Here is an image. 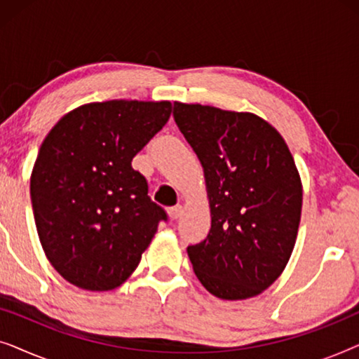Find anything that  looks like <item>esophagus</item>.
<instances>
[{
    "label": "esophagus",
    "instance_id": "esophagus-1",
    "mask_svg": "<svg viewBox=\"0 0 359 359\" xmlns=\"http://www.w3.org/2000/svg\"><path fill=\"white\" fill-rule=\"evenodd\" d=\"M181 214H183V208H181V205H175V208H170L168 209V215L173 220L181 217Z\"/></svg>",
    "mask_w": 359,
    "mask_h": 359
}]
</instances>
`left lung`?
<instances>
[{
    "mask_svg": "<svg viewBox=\"0 0 359 359\" xmlns=\"http://www.w3.org/2000/svg\"><path fill=\"white\" fill-rule=\"evenodd\" d=\"M173 117L203 165L210 208L208 238L188 247L196 276L225 301L258 296L286 268L301 222L287 144L252 112L176 101Z\"/></svg>",
    "mask_w": 359,
    "mask_h": 359,
    "instance_id": "obj_1",
    "label": "left lung"
}]
</instances>
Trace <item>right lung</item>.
Here are the masks:
<instances>
[{
    "instance_id": "obj_1",
    "label": "right lung",
    "mask_w": 359,
    "mask_h": 359,
    "mask_svg": "<svg viewBox=\"0 0 359 359\" xmlns=\"http://www.w3.org/2000/svg\"><path fill=\"white\" fill-rule=\"evenodd\" d=\"M171 109L170 101L90 102L43 139L31 175L34 220L48 262L73 286L119 287L166 220L132 158Z\"/></svg>"
}]
</instances>
